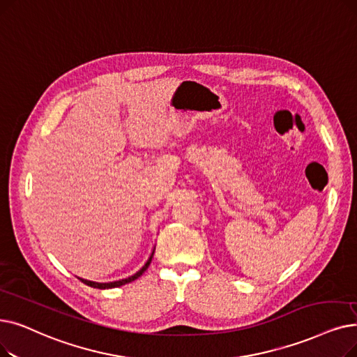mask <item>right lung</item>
Listing matches in <instances>:
<instances>
[{
	"label": "right lung",
	"mask_w": 357,
	"mask_h": 357,
	"mask_svg": "<svg viewBox=\"0 0 357 357\" xmlns=\"http://www.w3.org/2000/svg\"><path fill=\"white\" fill-rule=\"evenodd\" d=\"M154 250H156V248H153V251H151V254H150V257L147 258V261L144 262V266L138 270L137 273H134L132 275H130V277H127V278H119V280H115V282H106V283H98V282H91V280H86V278H80V280L84 283V284H87V286H90V287H95V289H112V287H119V286H123V284H127V283H131V282H134L135 278H138L140 277L147 268H149V266H150V262H151V258H153V254H154Z\"/></svg>",
	"instance_id": "1"
}]
</instances>
